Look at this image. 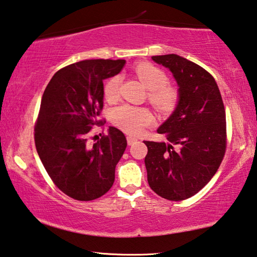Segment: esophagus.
<instances>
[{
    "label": "esophagus",
    "instance_id": "1",
    "mask_svg": "<svg viewBox=\"0 0 257 257\" xmlns=\"http://www.w3.org/2000/svg\"><path fill=\"white\" fill-rule=\"evenodd\" d=\"M126 140H127V145L128 146H132V145H134V143L138 141V139L134 138V137H127V138H126Z\"/></svg>",
    "mask_w": 257,
    "mask_h": 257
}]
</instances>
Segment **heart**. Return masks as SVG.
Returning a JSON list of instances; mask_svg holds the SVG:
<instances>
[{
  "mask_svg": "<svg viewBox=\"0 0 257 257\" xmlns=\"http://www.w3.org/2000/svg\"><path fill=\"white\" fill-rule=\"evenodd\" d=\"M136 73L148 88V98L157 109L164 112L173 110L177 105L179 93L173 85L167 84L168 76L165 72L150 63L137 65ZM120 78L114 75L103 85V94L107 100L118 98ZM111 120L117 127L128 134H139L152 121L151 112L147 108L121 105L111 111Z\"/></svg>",
  "mask_w": 257,
  "mask_h": 257,
  "instance_id": "heart-1",
  "label": "heart"
}]
</instances>
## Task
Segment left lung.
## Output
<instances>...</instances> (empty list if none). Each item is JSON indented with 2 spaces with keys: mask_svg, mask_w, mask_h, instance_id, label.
<instances>
[{
  "mask_svg": "<svg viewBox=\"0 0 257 257\" xmlns=\"http://www.w3.org/2000/svg\"><path fill=\"white\" fill-rule=\"evenodd\" d=\"M172 71L179 101L158 128L167 142L145 141V164L151 190L169 201L200 192L217 173L227 148L226 111L212 75L176 54L152 56Z\"/></svg>",
  "mask_w": 257,
  "mask_h": 257,
  "instance_id": "left-lung-1",
  "label": "left lung"
}]
</instances>
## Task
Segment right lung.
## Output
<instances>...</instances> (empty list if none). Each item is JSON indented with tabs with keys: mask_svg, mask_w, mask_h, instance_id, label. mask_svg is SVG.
Listing matches in <instances>:
<instances>
[{
	"mask_svg": "<svg viewBox=\"0 0 257 257\" xmlns=\"http://www.w3.org/2000/svg\"><path fill=\"white\" fill-rule=\"evenodd\" d=\"M124 60H85L58 70L45 89L35 124L38 156L56 187L78 201L110 190L115 168L127 146L118 128L89 134L103 107V80L119 73Z\"/></svg>",
	"mask_w": 257,
	"mask_h": 257,
	"instance_id": "right-lung-1",
	"label": "right lung"
}]
</instances>
